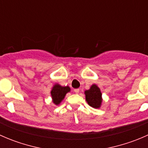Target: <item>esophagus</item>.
Here are the masks:
<instances>
[{
	"mask_svg": "<svg viewBox=\"0 0 148 148\" xmlns=\"http://www.w3.org/2000/svg\"><path fill=\"white\" fill-rule=\"evenodd\" d=\"M74 92H75V93H77V94H78L79 92V89H75L74 90Z\"/></svg>",
	"mask_w": 148,
	"mask_h": 148,
	"instance_id": "1",
	"label": "esophagus"
}]
</instances>
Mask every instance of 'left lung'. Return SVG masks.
<instances>
[{"mask_svg":"<svg viewBox=\"0 0 148 148\" xmlns=\"http://www.w3.org/2000/svg\"><path fill=\"white\" fill-rule=\"evenodd\" d=\"M85 98L88 104L95 109L99 108L102 102L100 89L96 84L91 86L90 89L84 92Z\"/></svg>","mask_w":148,"mask_h":148,"instance_id":"1","label":"left lung"}]
</instances>
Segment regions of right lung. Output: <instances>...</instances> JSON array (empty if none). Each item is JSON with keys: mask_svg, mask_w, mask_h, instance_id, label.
I'll return each instance as SVG.
<instances>
[{"mask_svg": "<svg viewBox=\"0 0 148 148\" xmlns=\"http://www.w3.org/2000/svg\"><path fill=\"white\" fill-rule=\"evenodd\" d=\"M69 92H70L69 86H62L58 84H55L51 91V95L53 102L56 105L60 104L61 102L64 99L65 95Z\"/></svg>", "mask_w": 148, "mask_h": 148, "instance_id": "right-lung-1", "label": "right lung"}]
</instances>
